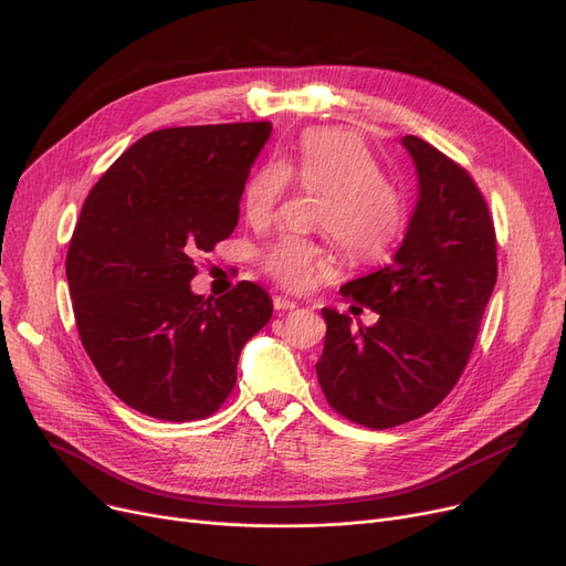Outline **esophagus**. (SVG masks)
Instances as JSON below:
<instances>
[{
  "label": "esophagus",
  "instance_id": "1",
  "mask_svg": "<svg viewBox=\"0 0 566 566\" xmlns=\"http://www.w3.org/2000/svg\"><path fill=\"white\" fill-rule=\"evenodd\" d=\"M273 307L280 312H284V310H296L298 305H296V301H289V298H284V296H273Z\"/></svg>",
  "mask_w": 566,
  "mask_h": 566
}]
</instances>
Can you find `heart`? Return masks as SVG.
Listing matches in <instances>:
<instances>
[{"instance_id": "1", "label": "heart", "mask_w": 566, "mask_h": 566, "mask_svg": "<svg viewBox=\"0 0 566 566\" xmlns=\"http://www.w3.org/2000/svg\"><path fill=\"white\" fill-rule=\"evenodd\" d=\"M289 178L303 189L324 193L316 208V227L333 235L349 261H379L398 242L405 229V199L384 180L379 161L358 136L314 129L282 166L259 168L242 191V210L252 227L273 222ZM261 265L280 286L303 291L328 275L333 261L322 242L284 235L263 252Z\"/></svg>"}]
</instances>
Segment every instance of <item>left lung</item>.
<instances>
[{"instance_id": "left-lung-1", "label": "left lung", "mask_w": 566, "mask_h": 566, "mask_svg": "<svg viewBox=\"0 0 566 566\" xmlns=\"http://www.w3.org/2000/svg\"><path fill=\"white\" fill-rule=\"evenodd\" d=\"M419 203L390 265L339 293L379 314L370 328L324 307L316 377L328 405L358 426L386 430L432 411L470 360L497 282V238L467 170L419 136H405Z\"/></svg>"}]
</instances>
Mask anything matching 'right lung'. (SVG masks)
I'll return each mask as SVG.
<instances>
[{"mask_svg": "<svg viewBox=\"0 0 566 566\" xmlns=\"http://www.w3.org/2000/svg\"><path fill=\"white\" fill-rule=\"evenodd\" d=\"M270 122L159 129L136 140L83 203L66 280L83 347L115 396L153 419H208L240 352L273 316L254 282L206 301L196 259L233 233Z\"/></svg>", "mask_w": 566, "mask_h": 566, "instance_id": "1", "label": "right lung"}]
</instances>
